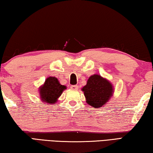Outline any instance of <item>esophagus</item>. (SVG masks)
I'll use <instances>...</instances> for the list:
<instances>
[{"instance_id": "obj_1", "label": "esophagus", "mask_w": 153, "mask_h": 153, "mask_svg": "<svg viewBox=\"0 0 153 153\" xmlns=\"http://www.w3.org/2000/svg\"><path fill=\"white\" fill-rule=\"evenodd\" d=\"M70 88L71 90H78V86H77V85H74V86H71Z\"/></svg>"}]
</instances>
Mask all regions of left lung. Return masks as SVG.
Listing matches in <instances>:
<instances>
[{"instance_id":"left-lung-1","label":"left lung","mask_w":153,"mask_h":153,"mask_svg":"<svg viewBox=\"0 0 153 153\" xmlns=\"http://www.w3.org/2000/svg\"><path fill=\"white\" fill-rule=\"evenodd\" d=\"M82 91L86 99V102L93 107L98 108L104 106L113 93V86L107 79L98 74L90 76Z\"/></svg>"}]
</instances>
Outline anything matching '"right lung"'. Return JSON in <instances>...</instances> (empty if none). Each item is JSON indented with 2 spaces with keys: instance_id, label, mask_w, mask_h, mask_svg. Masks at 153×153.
<instances>
[{
  "instance_id": "right-lung-1",
  "label": "right lung",
  "mask_w": 153,
  "mask_h": 153,
  "mask_svg": "<svg viewBox=\"0 0 153 153\" xmlns=\"http://www.w3.org/2000/svg\"><path fill=\"white\" fill-rule=\"evenodd\" d=\"M66 88L65 86L59 83L57 78L55 77H48L45 80V84L39 88L41 100L45 103L50 105L55 104L59 97Z\"/></svg>"
}]
</instances>
